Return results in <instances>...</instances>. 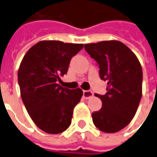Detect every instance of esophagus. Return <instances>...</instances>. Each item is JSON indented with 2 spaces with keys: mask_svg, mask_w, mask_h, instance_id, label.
<instances>
[{
  "mask_svg": "<svg viewBox=\"0 0 157 157\" xmlns=\"http://www.w3.org/2000/svg\"><path fill=\"white\" fill-rule=\"evenodd\" d=\"M92 96H93V92H92L91 90L83 91V97H84V98H86V99L90 98H91Z\"/></svg>",
  "mask_w": 157,
  "mask_h": 157,
  "instance_id": "esophagus-1",
  "label": "esophagus"
}]
</instances>
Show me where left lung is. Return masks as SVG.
<instances>
[{
    "instance_id": "8db88e82",
    "label": "left lung",
    "mask_w": 157,
    "mask_h": 157,
    "mask_svg": "<svg viewBox=\"0 0 157 157\" xmlns=\"http://www.w3.org/2000/svg\"><path fill=\"white\" fill-rule=\"evenodd\" d=\"M85 49L99 67V77L107 80L105 95L95 94L102 108L92 113L95 126L103 132L115 133L134 117L142 98L143 71L137 58L117 40L86 44Z\"/></svg>"
}]
</instances>
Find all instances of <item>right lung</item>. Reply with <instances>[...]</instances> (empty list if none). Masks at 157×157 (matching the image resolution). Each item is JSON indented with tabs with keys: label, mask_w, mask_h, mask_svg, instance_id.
Returning <instances> with one entry per match:
<instances>
[{
	"label": "right lung",
	"mask_w": 157,
	"mask_h": 157,
	"mask_svg": "<svg viewBox=\"0 0 157 157\" xmlns=\"http://www.w3.org/2000/svg\"><path fill=\"white\" fill-rule=\"evenodd\" d=\"M82 48L83 44L44 40L31 47L21 63L18 83L23 104L34 124L47 133H61L71 124L83 91L70 90L58 82Z\"/></svg>",
	"instance_id": "right-lung-1"
}]
</instances>
